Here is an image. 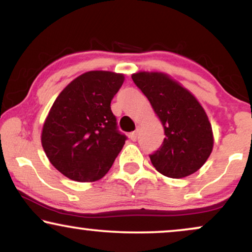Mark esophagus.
Returning a JSON list of instances; mask_svg holds the SVG:
<instances>
[{"mask_svg":"<svg viewBox=\"0 0 252 252\" xmlns=\"http://www.w3.org/2000/svg\"><path fill=\"white\" fill-rule=\"evenodd\" d=\"M137 136H139V130H134V132L130 133V140L132 141H136L137 140Z\"/></svg>","mask_w":252,"mask_h":252,"instance_id":"34e87169","label":"esophagus"}]
</instances>
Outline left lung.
<instances>
[{
  "instance_id": "obj_1",
  "label": "left lung",
  "mask_w": 252,
  "mask_h": 252,
  "mask_svg": "<svg viewBox=\"0 0 252 252\" xmlns=\"http://www.w3.org/2000/svg\"><path fill=\"white\" fill-rule=\"evenodd\" d=\"M132 79L147 96L164 126L165 139L149 155L165 177H188L203 166L213 148L212 127L195 96L168 75L140 72Z\"/></svg>"
}]
</instances>
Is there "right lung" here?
<instances>
[{
  "label": "right lung",
  "mask_w": 252,
  "mask_h": 252,
  "mask_svg": "<svg viewBox=\"0 0 252 252\" xmlns=\"http://www.w3.org/2000/svg\"><path fill=\"white\" fill-rule=\"evenodd\" d=\"M123 82V74L86 72L51 106L41 142L50 163L71 180H99L123 149L127 136L118 129L110 106Z\"/></svg>",
  "instance_id": "add662e5"
}]
</instances>
